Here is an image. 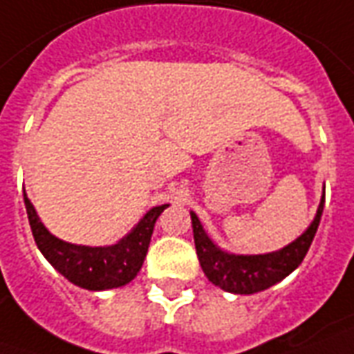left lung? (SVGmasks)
<instances>
[{"label":"left lung","mask_w":354,"mask_h":354,"mask_svg":"<svg viewBox=\"0 0 354 354\" xmlns=\"http://www.w3.org/2000/svg\"><path fill=\"white\" fill-rule=\"evenodd\" d=\"M324 199L326 197L322 195L315 220L295 241H291L280 251L264 254H234L222 251L211 237L207 236L197 214L192 212L195 249H197L199 264L205 276L220 289L237 293V295H251L281 281L303 263L322 218Z\"/></svg>","instance_id":"8db88e82"}]
</instances>
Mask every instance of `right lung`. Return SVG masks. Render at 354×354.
Returning a JSON list of instances; mask_svg holds the SVG:
<instances>
[{
  "label": "right lung",
  "instance_id": "1",
  "mask_svg": "<svg viewBox=\"0 0 354 354\" xmlns=\"http://www.w3.org/2000/svg\"><path fill=\"white\" fill-rule=\"evenodd\" d=\"M24 207H26L34 241L49 264L59 274H63L66 280L73 281L74 286L90 291H103V289L126 286L138 276L143 259L147 254L155 222L169 205L153 207L151 211L145 212V216L136 224V228L130 234H126L115 245L107 247L74 245L63 241L53 234H49V230L41 224L26 194H24Z\"/></svg>",
  "mask_w": 354,
  "mask_h": 354
}]
</instances>
